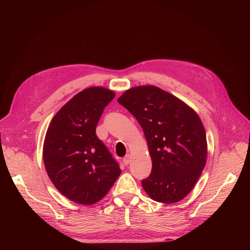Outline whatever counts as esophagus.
<instances>
[{"mask_svg":"<svg viewBox=\"0 0 250 250\" xmlns=\"http://www.w3.org/2000/svg\"><path fill=\"white\" fill-rule=\"evenodd\" d=\"M123 161H124V163L125 164V165H128L129 164V162H130V155H125V157H124V159H123Z\"/></svg>","mask_w":250,"mask_h":250,"instance_id":"obj_1","label":"esophagus"}]
</instances>
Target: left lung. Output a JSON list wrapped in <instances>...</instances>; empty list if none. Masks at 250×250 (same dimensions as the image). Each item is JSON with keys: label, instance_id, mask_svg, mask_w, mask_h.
I'll return each mask as SVG.
<instances>
[{"label": "left lung", "instance_id": "left-lung-1", "mask_svg": "<svg viewBox=\"0 0 250 250\" xmlns=\"http://www.w3.org/2000/svg\"><path fill=\"white\" fill-rule=\"evenodd\" d=\"M118 102L144 130L152 170L142 180L154 201L173 204L194 188L207 160V137L198 114L180 99L155 86L125 91Z\"/></svg>", "mask_w": 250, "mask_h": 250}]
</instances>
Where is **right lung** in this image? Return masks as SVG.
I'll return each instance as SVG.
<instances>
[{
	"label": "right lung",
	"instance_id": "obj_1",
	"mask_svg": "<svg viewBox=\"0 0 250 250\" xmlns=\"http://www.w3.org/2000/svg\"><path fill=\"white\" fill-rule=\"evenodd\" d=\"M116 94L104 87L75 95L53 117L43 144V161L55 188L81 205L102 200L122 170L98 138L96 126Z\"/></svg>",
	"mask_w": 250,
	"mask_h": 250
}]
</instances>
